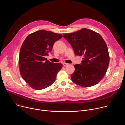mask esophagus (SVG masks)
Listing matches in <instances>:
<instances>
[{"label":"esophagus","instance_id":"obj_1","mask_svg":"<svg viewBox=\"0 0 125 125\" xmlns=\"http://www.w3.org/2000/svg\"><path fill=\"white\" fill-rule=\"evenodd\" d=\"M69 65V64L66 63H63V65L64 66H67V65Z\"/></svg>","mask_w":125,"mask_h":125}]
</instances>
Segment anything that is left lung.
<instances>
[{
  "instance_id": "8db88e82",
  "label": "left lung",
  "mask_w": 125,
  "mask_h": 125,
  "mask_svg": "<svg viewBox=\"0 0 125 125\" xmlns=\"http://www.w3.org/2000/svg\"><path fill=\"white\" fill-rule=\"evenodd\" d=\"M63 35L72 45L75 54L83 56L81 64L74 65L75 72L71 76L72 81L83 87L97 84L105 76L110 60L107 46L102 37L86 28Z\"/></svg>"
}]
</instances>
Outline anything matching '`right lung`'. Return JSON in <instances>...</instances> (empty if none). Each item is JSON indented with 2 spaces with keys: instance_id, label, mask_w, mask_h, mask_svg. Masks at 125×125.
<instances>
[{
  "instance_id": "right-lung-1",
  "label": "right lung",
  "mask_w": 125,
  "mask_h": 125,
  "mask_svg": "<svg viewBox=\"0 0 125 125\" xmlns=\"http://www.w3.org/2000/svg\"><path fill=\"white\" fill-rule=\"evenodd\" d=\"M60 33L41 30L30 34L24 41L19 57L20 73L30 87L41 90L52 85L63 65L45 58L54 42L62 38Z\"/></svg>"
}]
</instances>
